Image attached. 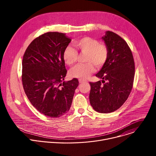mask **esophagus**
Listing matches in <instances>:
<instances>
[{
  "label": "esophagus",
  "mask_w": 156,
  "mask_h": 156,
  "mask_svg": "<svg viewBox=\"0 0 156 156\" xmlns=\"http://www.w3.org/2000/svg\"><path fill=\"white\" fill-rule=\"evenodd\" d=\"M85 82H86L85 80H79V83H81V84L84 83H85Z\"/></svg>",
  "instance_id": "esophagus-1"
}]
</instances>
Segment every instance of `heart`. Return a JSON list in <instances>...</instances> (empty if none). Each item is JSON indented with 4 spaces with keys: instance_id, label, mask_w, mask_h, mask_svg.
Here are the masks:
<instances>
[{
    "instance_id": "1",
    "label": "heart",
    "mask_w": 156,
    "mask_h": 156,
    "mask_svg": "<svg viewBox=\"0 0 156 156\" xmlns=\"http://www.w3.org/2000/svg\"><path fill=\"white\" fill-rule=\"evenodd\" d=\"M75 47L81 53H86V63L79 64L72 69L69 75L73 78L85 80L94 72L95 65L101 67L106 62L108 57V49L104 44H100L94 38L84 36L75 40L73 42ZM78 52L75 48L69 46L63 53L65 62L69 65H73L78 59Z\"/></svg>"
}]
</instances>
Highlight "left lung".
I'll return each mask as SVG.
<instances>
[{
  "instance_id": "1",
  "label": "left lung",
  "mask_w": 156,
  "mask_h": 156,
  "mask_svg": "<svg viewBox=\"0 0 156 156\" xmlns=\"http://www.w3.org/2000/svg\"><path fill=\"white\" fill-rule=\"evenodd\" d=\"M102 39L108 57L96 75L102 82L90 83V101L96 112L107 114L119 108L128 99L134 80L135 62L127 43L118 34L107 31Z\"/></svg>"
}]
</instances>
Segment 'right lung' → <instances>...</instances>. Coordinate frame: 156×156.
I'll return each mask as SVG.
<instances>
[{"label": "right lung", "instance_id": "obj_1", "mask_svg": "<svg viewBox=\"0 0 156 156\" xmlns=\"http://www.w3.org/2000/svg\"><path fill=\"white\" fill-rule=\"evenodd\" d=\"M71 41L65 33H44L31 42L23 55L25 94L40 113L51 118L67 113L79 84L76 78L63 81L66 70L63 53Z\"/></svg>", "mask_w": 156, "mask_h": 156}]
</instances>
